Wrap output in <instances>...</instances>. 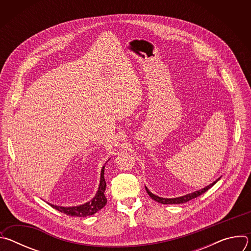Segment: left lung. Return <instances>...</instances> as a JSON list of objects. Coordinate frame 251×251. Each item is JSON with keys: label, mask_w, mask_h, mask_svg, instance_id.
<instances>
[{"label": "left lung", "mask_w": 251, "mask_h": 251, "mask_svg": "<svg viewBox=\"0 0 251 251\" xmlns=\"http://www.w3.org/2000/svg\"><path fill=\"white\" fill-rule=\"evenodd\" d=\"M222 176H220L219 178H217L216 181L214 182H212L210 185H208V186H206V187H204V188H202V189H201V190H198V191H196V192H193V193H191V194H187V195H185V196H182V197H177V198H171V199H167V198H161V197H158V196H156V195H154L153 193H151L149 190H148V188L145 186V189H146V191H147V193H148V195L150 196V198H152L154 201H158V202H160V203H163V204H176V203H185V202H187V201H191V200H193V199H195V198H197V197H199V196H201V194H203V193H205L208 189H210L214 184L216 183H218V181L220 180Z\"/></svg>", "instance_id": "left-lung-1"}]
</instances>
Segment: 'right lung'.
Listing matches in <instances>:
<instances>
[{"label": "right lung", "mask_w": 251, "mask_h": 251, "mask_svg": "<svg viewBox=\"0 0 251 251\" xmlns=\"http://www.w3.org/2000/svg\"><path fill=\"white\" fill-rule=\"evenodd\" d=\"M104 169H105V166H103L101 169L100 183H99L98 190H97L94 198L92 200H90L89 201H87L83 204L74 205V206H61V205H55V204H52L50 202H48V203L50 204V206H52L56 210L67 214V216L79 217V218L92 216V214H94L95 212L100 210L107 202V199L104 195V192L106 190V182L104 178Z\"/></svg>", "instance_id": "right-lung-1"}]
</instances>
